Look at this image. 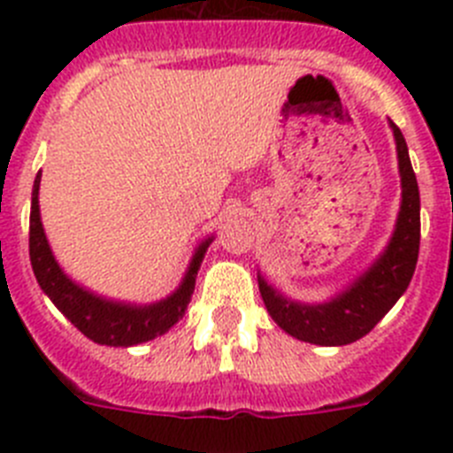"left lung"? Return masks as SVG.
I'll list each match as a JSON object with an SVG mask.
<instances>
[{"label": "left lung", "mask_w": 453, "mask_h": 453, "mask_svg": "<svg viewBox=\"0 0 453 453\" xmlns=\"http://www.w3.org/2000/svg\"><path fill=\"white\" fill-rule=\"evenodd\" d=\"M402 179V202L388 245L374 261L324 302H299L272 286L258 270L267 313L292 338L319 347H342L370 334L399 302L413 279L419 254V188L397 124L388 119Z\"/></svg>", "instance_id": "left-lung-1"}]
</instances>
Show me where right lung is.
<instances>
[{
  "instance_id": "right-lung-1",
  "label": "right lung",
  "mask_w": 453,
  "mask_h": 453,
  "mask_svg": "<svg viewBox=\"0 0 453 453\" xmlns=\"http://www.w3.org/2000/svg\"><path fill=\"white\" fill-rule=\"evenodd\" d=\"M40 177L35 174L34 192H31V218H29V256L35 281L58 311L70 319L86 338L106 347H135L158 338L186 315L188 303L195 292L199 265L203 254L211 247L215 235L203 238L186 267L181 283L158 302L135 303L97 295L90 288L77 283L65 274L47 240L42 218H40Z\"/></svg>"
}]
</instances>
